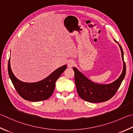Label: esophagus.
<instances>
[{
  "instance_id": "1",
  "label": "esophagus",
  "mask_w": 133,
  "mask_h": 133,
  "mask_svg": "<svg viewBox=\"0 0 133 133\" xmlns=\"http://www.w3.org/2000/svg\"><path fill=\"white\" fill-rule=\"evenodd\" d=\"M74 63H75L73 60H70V61L67 62V66H68L69 68H71V67L74 65Z\"/></svg>"
}]
</instances>
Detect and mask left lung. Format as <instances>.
<instances>
[{"label": "left lung", "instance_id": "8db88e82", "mask_svg": "<svg viewBox=\"0 0 133 133\" xmlns=\"http://www.w3.org/2000/svg\"><path fill=\"white\" fill-rule=\"evenodd\" d=\"M115 41L119 44L116 41ZM123 62V69L119 78L110 84H98L91 81L79 71L76 67H73L75 84L77 92L81 99L91 103L102 102L110 99L116 92L124 78L126 67L124 61V55L121 45L119 44Z\"/></svg>", "mask_w": 133, "mask_h": 133}]
</instances>
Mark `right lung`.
I'll return each instance as SVG.
<instances>
[{"label": "right lung", "mask_w": 133, "mask_h": 133, "mask_svg": "<svg viewBox=\"0 0 133 133\" xmlns=\"http://www.w3.org/2000/svg\"><path fill=\"white\" fill-rule=\"evenodd\" d=\"M67 68V65L59 67L49 76L35 83H25L17 78L11 71L10 58L8 62V73L17 93L25 100L38 102L49 98L54 92L57 79Z\"/></svg>", "instance_id": "add662e5"}]
</instances>
